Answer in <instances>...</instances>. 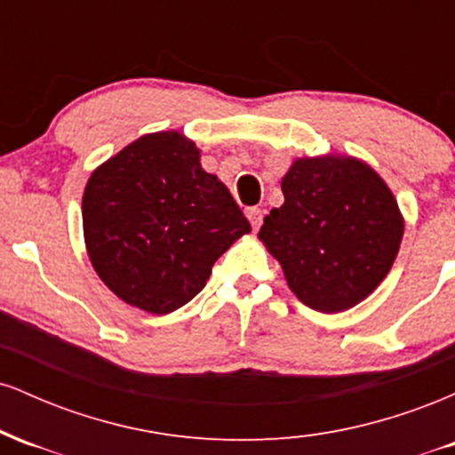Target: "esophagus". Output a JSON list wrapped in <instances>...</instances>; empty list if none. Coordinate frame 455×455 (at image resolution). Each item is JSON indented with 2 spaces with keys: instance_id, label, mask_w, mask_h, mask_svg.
<instances>
[{
  "instance_id": "1",
  "label": "esophagus",
  "mask_w": 455,
  "mask_h": 455,
  "mask_svg": "<svg viewBox=\"0 0 455 455\" xmlns=\"http://www.w3.org/2000/svg\"><path fill=\"white\" fill-rule=\"evenodd\" d=\"M245 213H248V220H250V224H252L254 231H259L260 222H263V212H260L259 207H250V210Z\"/></svg>"
}]
</instances>
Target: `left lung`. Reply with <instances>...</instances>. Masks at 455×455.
I'll list each match as a JSON object with an SVG mask.
<instances>
[{
    "instance_id": "8db88e82",
    "label": "left lung",
    "mask_w": 455,
    "mask_h": 455,
    "mask_svg": "<svg viewBox=\"0 0 455 455\" xmlns=\"http://www.w3.org/2000/svg\"><path fill=\"white\" fill-rule=\"evenodd\" d=\"M282 195L259 239L297 299L325 315L363 301L389 274L404 235L383 177L353 156H306L282 177Z\"/></svg>"
}]
</instances>
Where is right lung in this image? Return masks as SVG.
Here are the masks:
<instances>
[{
    "instance_id": "obj_1",
    "label": "right lung",
    "mask_w": 455,
    "mask_h": 455,
    "mask_svg": "<svg viewBox=\"0 0 455 455\" xmlns=\"http://www.w3.org/2000/svg\"><path fill=\"white\" fill-rule=\"evenodd\" d=\"M228 188L201 166L177 130L149 132L93 169L83 192V237L108 289L128 306L169 315L210 280L250 233Z\"/></svg>"
}]
</instances>
